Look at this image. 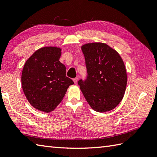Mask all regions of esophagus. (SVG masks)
<instances>
[{"instance_id":"obj_1","label":"esophagus","mask_w":157,"mask_h":157,"mask_svg":"<svg viewBox=\"0 0 157 157\" xmlns=\"http://www.w3.org/2000/svg\"><path fill=\"white\" fill-rule=\"evenodd\" d=\"M73 82H74V84H77V82H78V78H75L73 79Z\"/></svg>"}]
</instances>
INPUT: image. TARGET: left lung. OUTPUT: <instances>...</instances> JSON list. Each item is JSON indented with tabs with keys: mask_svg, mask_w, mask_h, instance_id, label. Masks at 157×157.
<instances>
[{
	"mask_svg": "<svg viewBox=\"0 0 157 157\" xmlns=\"http://www.w3.org/2000/svg\"><path fill=\"white\" fill-rule=\"evenodd\" d=\"M88 76L78 82L81 91L94 111L104 113L115 109L124 96L127 72L115 50L102 42L82 46Z\"/></svg>",
	"mask_w": 157,
	"mask_h": 157,
	"instance_id": "obj_1",
	"label": "left lung"
}]
</instances>
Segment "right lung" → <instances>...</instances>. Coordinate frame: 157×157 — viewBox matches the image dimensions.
Instances as JSON below:
<instances>
[{"label":"right lung","instance_id":"right-lung-1","mask_svg":"<svg viewBox=\"0 0 157 157\" xmlns=\"http://www.w3.org/2000/svg\"><path fill=\"white\" fill-rule=\"evenodd\" d=\"M61 49L45 46L34 52L26 61L21 74L23 91L35 109L52 111L73 83L66 76L65 66L59 61Z\"/></svg>","mask_w":157,"mask_h":157}]
</instances>
